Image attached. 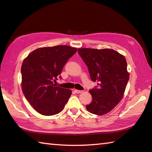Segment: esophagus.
Here are the masks:
<instances>
[{
  "mask_svg": "<svg viewBox=\"0 0 152 152\" xmlns=\"http://www.w3.org/2000/svg\"><path fill=\"white\" fill-rule=\"evenodd\" d=\"M74 92H75V93H76V94H79V93H82L83 91H79V90H74Z\"/></svg>",
  "mask_w": 152,
  "mask_h": 152,
  "instance_id": "obj_1",
  "label": "esophagus"
}]
</instances>
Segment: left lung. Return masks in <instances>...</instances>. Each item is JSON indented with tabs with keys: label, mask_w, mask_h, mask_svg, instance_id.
<instances>
[{
	"label": "left lung",
	"mask_w": 152,
	"mask_h": 152,
	"mask_svg": "<svg viewBox=\"0 0 152 152\" xmlns=\"http://www.w3.org/2000/svg\"><path fill=\"white\" fill-rule=\"evenodd\" d=\"M79 55L88 68L93 82L99 87L89 91L92 101L86 106L91 113L107 114L123 99L129 78L124 56L111 49L79 48Z\"/></svg>",
	"instance_id": "1"
}]
</instances>
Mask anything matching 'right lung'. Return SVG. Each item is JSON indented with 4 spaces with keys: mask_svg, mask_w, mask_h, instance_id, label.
Segmentation results:
<instances>
[{
    "mask_svg": "<svg viewBox=\"0 0 152 152\" xmlns=\"http://www.w3.org/2000/svg\"><path fill=\"white\" fill-rule=\"evenodd\" d=\"M76 48L57 45L36 49L23 61L21 87L25 98L36 111L45 116L60 113L72 94L70 89L56 86L53 82L61 76Z\"/></svg>",
    "mask_w": 152,
    "mask_h": 152,
    "instance_id": "add662e5",
    "label": "right lung"
}]
</instances>
